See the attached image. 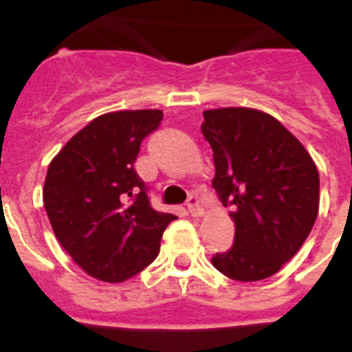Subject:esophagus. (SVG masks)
Returning <instances> with one entry per match:
<instances>
[{
  "instance_id": "obj_1",
  "label": "esophagus",
  "mask_w": 352,
  "mask_h": 352,
  "mask_svg": "<svg viewBox=\"0 0 352 352\" xmlns=\"http://www.w3.org/2000/svg\"><path fill=\"white\" fill-rule=\"evenodd\" d=\"M186 208H188V213H190L192 217H201L204 211L197 195H190V197H188V201H186Z\"/></svg>"
}]
</instances>
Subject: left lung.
<instances>
[{
	"label": "left lung",
	"mask_w": 352,
	"mask_h": 352,
	"mask_svg": "<svg viewBox=\"0 0 352 352\" xmlns=\"http://www.w3.org/2000/svg\"><path fill=\"white\" fill-rule=\"evenodd\" d=\"M213 149V188L231 206L234 243L214 254L220 273L239 282L275 275L294 257L319 211V173L309 151L280 121L248 107L203 113Z\"/></svg>",
	"instance_id": "8db88e82"
}]
</instances>
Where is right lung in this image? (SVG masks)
Returning <instances> with one entry per match:
<instances>
[{"mask_svg": "<svg viewBox=\"0 0 352 352\" xmlns=\"http://www.w3.org/2000/svg\"><path fill=\"white\" fill-rule=\"evenodd\" d=\"M158 109L95 118L52 158L43 206L56 238L88 275L123 282L151 264L176 217L149 204L133 169L141 142L160 126Z\"/></svg>", "mask_w": 352, "mask_h": 352, "instance_id": "obj_1", "label": "right lung"}]
</instances>
